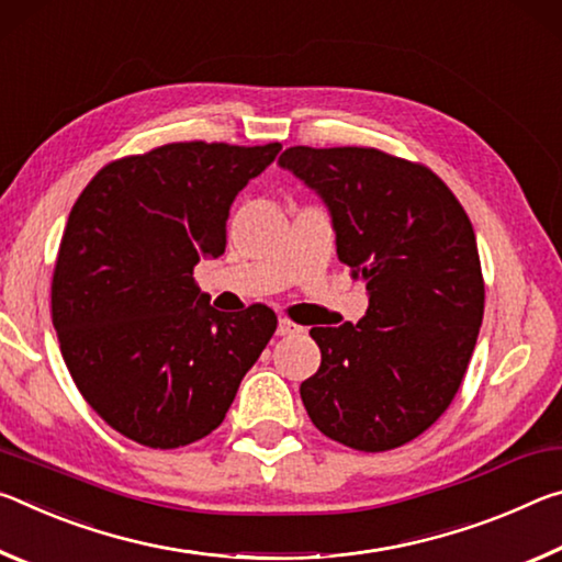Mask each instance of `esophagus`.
I'll return each mask as SVG.
<instances>
[{
	"label": "esophagus",
	"mask_w": 562,
	"mask_h": 562,
	"mask_svg": "<svg viewBox=\"0 0 562 562\" xmlns=\"http://www.w3.org/2000/svg\"><path fill=\"white\" fill-rule=\"evenodd\" d=\"M293 334H303V328L293 324L289 318H279V326H276V336H293Z\"/></svg>",
	"instance_id": "1"
}]
</instances>
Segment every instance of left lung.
<instances>
[{"label": "left lung", "mask_w": 562, "mask_h": 562, "mask_svg": "<svg viewBox=\"0 0 562 562\" xmlns=\"http://www.w3.org/2000/svg\"><path fill=\"white\" fill-rule=\"evenodd\" d=\"M279 167L316 191L338 259L366 281L358 324L311 328L301 401L321 434L379 453L440 418L471 361L485 289L471 218L434 171L363 146H291Z\"/></svg>", "instance_id": "left-lung-1"}]
</instances>
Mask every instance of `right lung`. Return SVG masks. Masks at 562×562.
Returning <instances> with one entry per match:
<instances>
[{"mask_svg":"<svg viewBox=\"0 0 562 562\" xmlns=\"http://www.w3.org/2000/svg\"><path fill=\"white\" fill-rule=\"evenodd\" d=\"M281 144L181 142L126 156L81 191L52 281L61 356L87 403L119 434L179 448L221 426L276 330L251 306H209L194 266L226 248V218Z\"/></svg>","mask_w":562,"mask_h":562,"instance_id":"add662e5","label":"right lung"}]
</instances>
